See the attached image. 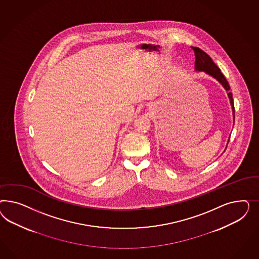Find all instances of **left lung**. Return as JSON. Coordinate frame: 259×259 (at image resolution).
I'll use <instances>...</instances> for the list:
<instances>
[{"mask_svg": "<svg viewBox=\"0 0 259 259\" xmlns=\"http://www.w3.org/2000/svg\"><path fill=\"white\" fill-rule=\"evenodd\" d=\"M195 56H196V62H195V70L198 72H204L205 74L211 76L212 78H215L220 84L223 87V88L227 91L228 98L230 100V103L232 106V111H233V117H234V121H235V107H234V100H233V95L230 92V85L228 83L227 79L223 76L221 73L220 68L218 65L212 62L211 57L206 54L203 50L199 49L198 47H192ZM230 141V138L228 140V142ZM227 142V145H228ZM227 148V146H226Z\"/></svg>", "mask_w": 259, "mask_h": 259, "instance_id": "left-lung-1", "label": "left lung"}]
</instances>
